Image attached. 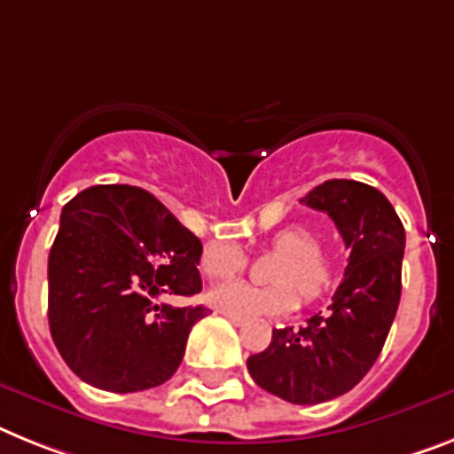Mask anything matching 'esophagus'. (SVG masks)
<instances>
[{"instance_id": "1", "label": "esophagus", "mask_w": 454, "mask_h": 454, "mask_svg": "<svg viewBox=\"0 0 454 454\" xmlns=\"http://www.w3.org/2000/svg\"><path fill=\"white\" fill-rule=\"evenodd\" d=\"M223 316H226V318H228V321H231V323H233V325H238V327H242V325H245V318H238V316H228V314H223Z\"/></svg>"}]
</instances>
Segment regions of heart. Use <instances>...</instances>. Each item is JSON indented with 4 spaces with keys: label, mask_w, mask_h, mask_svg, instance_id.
Masks as SVG:
<instances>
[{
    "label": "heart",
    "mask_w": 454,
    "mask_h": 454,
    "mask_svg": "<svg viewBox=\"0 0 454 454\" xmlns=\"http://www.w3.org/2000/svg\"><path fill=\"white\" fill-rule=\"evenodd\" d=\"M272 249L284 256L274 284L277 288H256L247 281H223L207 293L209 304L221 314L238 318L284 316L298 307V293L314 300L333 284V265L321 254V235L307 226H286L272 238ZM247 258L235 242L215 239L200 254V270L209 279H223L242 272Z\"/></svg>",
    "instance_id": "obj_1"
}]
</instances>
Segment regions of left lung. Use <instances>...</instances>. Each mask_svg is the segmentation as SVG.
Returning a JSON list of instances; mask_svg holds the SVG:
<instances>
[{"instance_id": "1", "label": "left lung", "mask_w": 454, "mask_h": 454, "mask_svg": "<svg viewBox=\"0 0 454 454\" xmlns=\"http://www.w3.org/2000/svg\"><path fill=\"white\" fill-rule=\"evenodd\" d=\"M300 203L327 212L350 249L344 281L325 314L272 330L247 360L262 390L291 403H321L364 379L386 344L402 295L406 233L383 193L356 180H327Z\"/></svg>"}]
</instances>
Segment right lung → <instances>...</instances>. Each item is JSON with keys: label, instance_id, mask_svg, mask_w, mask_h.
<instances>
[{"label": "right lung", "instance_id": "obj_1", "mask_svg": "<svg viewBox=\"0 0 454 454\" xmlns=\"http://www.w3.org/2000/svg\"><path fill=\"white\" fill-rule=\"evenodd\" d=\"M200 239L145 189L97 184L71 198L48 256V323L71 372L108 392L166 383L209 309L161 298L200 293Z\"/></svg>", "mask_w": 454, "mask_h": 454}]
</instances>
